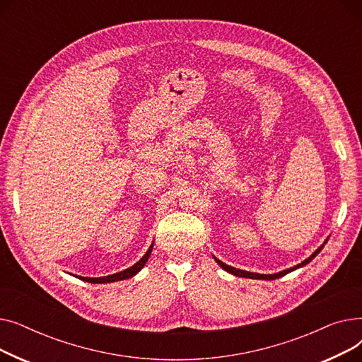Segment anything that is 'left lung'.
Here are the masks:
<instances>
[{"instance_id":"left-lung-1","label":"left lung","mask_w":362,"mask_h":362,"mask_svg":"<svg viewBox=\"0 0 362 362\" xmlns=\"http://www.w3.org/2000/svg\"><path fill=\"white\" fill-rule=\"evenodd\" d=\"M327 240H329V238L325 240V243L322 245H320L318 248L308 257V258H305L303 259L302 262H299V264H296V265H293V267H291V269H286V270H283V272H279V273H274V274H259V273H251V272H246V270H239V269H235V267H232V265H227L226 262H223V261H220L218 258H216L214 255V259H216V262L220 265V267L224 270V272H227V273H230V274H233V276H238V277H246V279H258V280H274V279H280V277H283V276H286L288 273H291V272H295V270H298V269H300V267H303V265H307L308 262H311L318 254H320V251L325 248V245L327 243Z\"/></svg>"}]
</instances>
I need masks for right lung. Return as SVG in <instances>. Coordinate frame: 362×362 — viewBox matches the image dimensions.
<instances>
[{"instance_id":"add662e5","label":"right lung","mask_w":362,"mask_h":362,"mask_svg":"<svg viewBox=\"0 0 362 362\" xmlns=\"http://www.w3.org/2000/svg\"><path fill=\"white\" fill-rule=\"evenodd\" d=\"M152 248H154V242L151 243V246L148 248V251L145 252V255L138 261L132 265V267L123 270V272H119V273H114V274H110V276H103V277H82V276H76L78 279L83 280V281H88V283H112V281H120V280H126V279H130L135 274H138L142 269L144 265L146 264L151 252H152ZM74 276V274H71Z\"/></svg>"}]
</instances>
